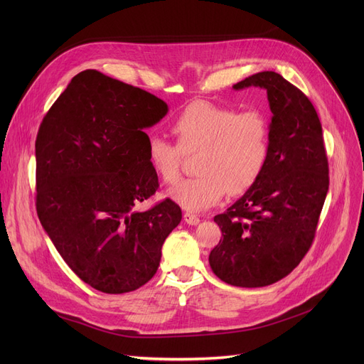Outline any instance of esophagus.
Instances as JSON below:
<instances>
[{
  "label": "esophagus",
  "instance_id": "obj_1",
  "mask_svg": "<svg viewBox=\"0 0 364 364\" xmlns=\"http://www.w3.org/2000/svg\"><path fill=\"white\" fill-rule=\"evenodd\" d=\"M183 218H184V221H186L188 225H198V224L200 223V218H199L198 215H193V214H190V213H186V214L183 215Z\"/></svg>",
  "mask_w": 364,
  "mask_h": 364
}]
</instances>
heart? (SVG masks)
Returning <instances> with one entry per match:
<instances>
[{"instance_id":"1","label":"heart","mask_w":364,"mask_h":364,"mask_svg":"<svg viewBox=\"0 0 364 364\" xmlns=\"http://www.w3.org/2000/svg\"><path fill=\"white\" fill-rule=\"evenodd\" d=\"M177 146L161 136H149L146 155L153 172L166 184L180 178L183 155L198 153L199 177L183 180L168 198L190 213L217 205L227 190L242 193L259 177L269 156V124L258 110L196 102L171 125Z\"/></svg>"}]
</instances>
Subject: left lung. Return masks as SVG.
<instances>
[{
	"mask_svg": "<svg viewBox=\"0 0 364 364\" xmlns=\"http://www.w3.org/2000/svg\"><path fill=\"white\" fill-rule=\"evenodd\" d=\"M247 87L267 91L273 113L269 156L246 193L214 217L223 240L209 254V265L228 284L261 288L288 276L309 252L329 168L321 124L307 95L272 70L233 85Z\"/></svg>",
	"mask_w": 364,
	"mask_h": 364,
	"instance_id": "left-lung-1",
	"label": "left lung"
}]
</instances>
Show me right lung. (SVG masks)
Masks as SVG:
<instances>
[{"label": "right lung", "mask_w": 364, "mask_h": 364, "mask_svg": "<svg viewBox=\"0 0 364 364\" xmlns=\"http://www.w3.org/2000/svg\"><path fill=\"white\" fill-rule=\"evenodd\" d=\"M166 113L156 95L88 69L73 76L38 131V218L72 272L100 292L147 283L181 221L171 199L134 209L159 187L144 129Z\"/></svg>", "instance_id": "add662e5"}]
</instances>
